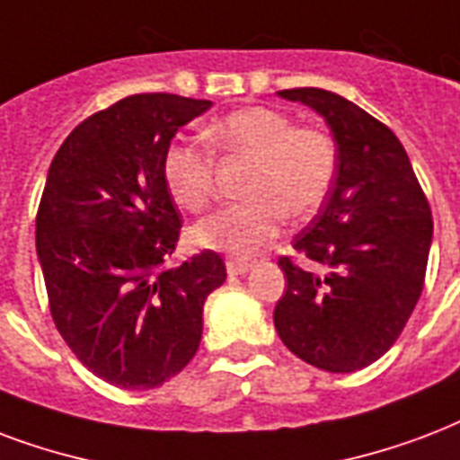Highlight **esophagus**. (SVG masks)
Returning a JSON list of instances; mask_svg holds the SVG:
<instances>
[{"label":"esophagus","instance_id":"1","mask_svg":"<svg viewBox=\"0 0 460 460\" xmlns=\"http://www.w3.org/2000/svg\"><path fill=\"white\" fill-rule=\"evenodd\" d=\"M251 268H253V265L248 261H234V258L226 261V272H229V275H245Z\"/></svg>","mask_w":460,"mask_h":460}]
</instances>
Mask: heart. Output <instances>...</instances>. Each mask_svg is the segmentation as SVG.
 Segmentation results:
<instances>
[{"instance_id":"b5f03b06","label":"heart","mask_w":460,"mask_h":460,"mask_svg":"<svg viewBox=\"0 0 460 460\" xmlns=\"http://www.w3.org/2000/svg\"><path fill=\"white\" fill-rule=\"evenodd\" d=\"M224 156L253 161L243 202L226 205L190 229L199 248L248 258L275 236L282 215L301 219L315 212L338 173V145L321 128H294L272 108H243L205 132ZM164 183L188 212L205 209L215 190V154L198 142H171L164 152Z\"/></svg>"}]
</instances>
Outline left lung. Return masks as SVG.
<instances>
[{"label": "left lung", "instance_id": "obj_1", "mask_svg": "<svg viewBox=\"0 0 460 460\" xmlns=\"http://www.w3.org/2000/svg\"><path fill=\"white\" fill-rule=\"evenodd\" d=\"M279 96L323 115L338 173L318 215L294 238L306 261L279 258L287 289L275 328L294 355L349 374L384 357L408 323L432 245V209L398 137L352 101L323 89Z\"/></svg>", "mask_w": 460, "mask_h": 460}]
</instances>
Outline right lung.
<instances>
[{"label":"right lung","mask_w":460,"mask_h":460,"mask_svg":"<svg viewBox=\"0 0 460 460\" xmlns=\"http://www.w3.org/2000/svg\"><path fill=\"white\" fill-rule=\"evenodd\" d=\"M209 105L175 93L122 98L76 125L48 171L35 251L52 321L86 369L128 391L183 371L205 299L226 279L215 251L168 265L181 215L161 161Z\"/></svg>","instance_id":"obj_1"}]
</instances>
